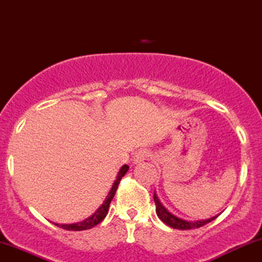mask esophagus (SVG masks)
<instances>
[{
    "instance_id": "obj_1",
    "label": "esophagus",
    "mask_w": 262,
    "mask_h": 262,
    "mask_svg": "<svg viewBox=\"0 0 262 262\" xmlns=\"http://www.w3.org/2000/svg\"><path fill=\"white\" fill-rule=\"evenodd\" d=\"M149 156H150L149 151L145 150V149H140V150L135 151L134 155H133V159H132V161H133V163L137 165V163H140V162L145 161V160H146Z\"/></svg>"
}]
</instances>
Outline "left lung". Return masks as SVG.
<instances>
[{"instance_id":"obj_1","label":"left lung","mask_w":262,"mask_h":262,"mask_svg":"<svg viewBox=\"0 0 262 262\" xmlns=\"http://www.w3.org/2000/svg\"><path fill=\"white\" fill-rule=\"evenodd\" d=\"M154 201H155L156 213L157 216H159V219L161 220L163 223H166L167 226L172 227V228H176V229H183V231H187V229L199 228V227H203L204 225H206V223L213 221V220L219 216V215L213 216L207 220H198V221H185V220L179 219V217L169 212V211L161 204V201H160L159 198H157L156 193L154 194Z\"/></svg>"}]
</instances>
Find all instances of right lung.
Returning <instances> with one entry per match:
<instances>
[{
	"label": "right lung",
	"mask_w": 262,
	"mask_h": 262,
	"mask_svg": "<svg viewBox=\"0 0 262 262\" xmlns=\"http://www.w3.org/2000/svg\"><path fill=\"white\" fill-rule=\"evenodd\" d=\"M128 169H129L128 165H123L121 167V169H119V172L117 174V178H116V181L113 182L111 190H110L108 195L106 196L105 201L100 205L99 209H97L95 212L93 213V215L88 217V219L83 220V221L77 222V223H69V225H59V223H53V225H56L57 227H61V228H63V229H67V231H85V229H90V228H93V227H95L96 225H99V223L106 217L107 211H108V207H110V204H111L113 196H115L119 182H121L123 176L128 172Z\"/></svg>",
	"instance_id": "add662e5"
}]
</instances>
